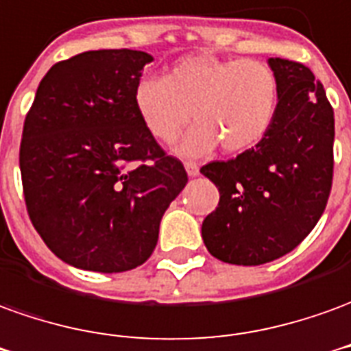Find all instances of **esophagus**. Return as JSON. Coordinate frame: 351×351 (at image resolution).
I'll list each match as a JSON object with an SVG mask.
<instances>
[{"mask_svg": "<svg viewBox=\"0 0 351 351\" xmlns=\"http://www.w3.org/2000/svg\"><path fill=\"white\" fill-rule=\"evenodd\" d=\"M184 169H186L188 176L199 175V165H197V163H193V161H186V163H184Z\"/></svg>", "mask_w": 351, "mask_h": 351, "instance_id": "34e87169", "label": "esophagus"}]
</instances>
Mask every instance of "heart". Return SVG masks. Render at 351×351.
I'll list each match as a JSON object with an SVG mask.
<instances>
[{
  "label": "heart",
  "instance_id": "obj_1",
  "mask_svg": "<svg viewBox=\"0 0 351 351\" xmlns=\"http://www.w3.org/2000/svg\"><path fill=\"white\" fill-rule=\"evenodd\" d=\"M278 102V75L266 62L215 55L184 56L165 77H141L133 93L142 125L163 144L176 141L192 112L195 125L175 148L184 158L207 156L218 144L228 154L256 146Z\"/></svg>",
  "mask_w": 351,
  "mask_h": 351
}]
</instances>
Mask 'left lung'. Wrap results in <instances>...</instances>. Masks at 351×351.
Listing matches in <instances>:
<instances>
[{
    "label": "left lung",
    "mask_w": 351,
    "mask_h": 351,
    "mask_svg": "<svg viewBox=\"0 0 351 351\" xmlns=\"http://www.w3.org/2000/svg\"><path fill=\"white\" fill-rule=\"evenodd\" d=\"M279 83L274 123L256 146L201 173L220 193L203 220L207 251L228 264L261 266L291 252L325 210L332 184L335 114L300 62L268 58Z\"/></svg>",
    "instance_id": "1"
}]
</instances>
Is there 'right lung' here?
Wrapping results in <instances>:
<instances>
[{"label":"right lung","mask_w":351,"mask_h":351,"mask_svg":"<svg viewBox=\"0 0 351 351\" xmlns=\"http://www.w3.org/2000/svg\"><path fill=\"white\" fill-rule=\"evenodd\" d=\"M154 56L100 49L56 62L24 121L21 175L34 228L73 268L117 274L150 258L188 175L133 104Z\"/></svg>","instance_id":"1"}]
</instances>
